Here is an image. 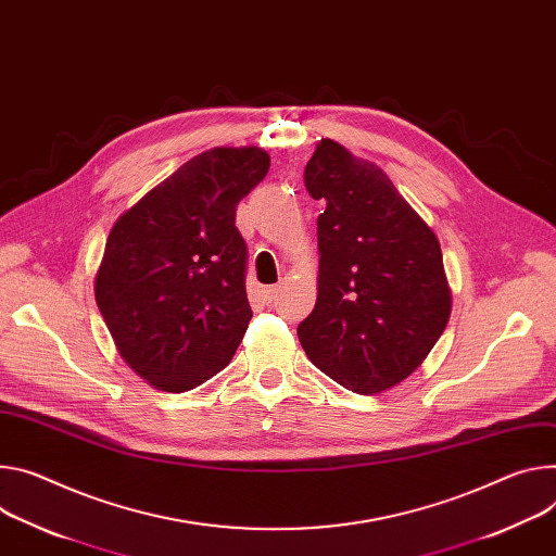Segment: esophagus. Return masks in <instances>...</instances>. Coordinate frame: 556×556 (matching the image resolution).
<instances>
[{
    "label": "esophagus",
    "mask_w": 556,
    "mask_h": 556,
    "mask_svg": "<svg viewBox=\"0 0 556 556\" xmlns=\"http://www.w3.org/2000/svg\"><path fill=\"white\" fill-rule=\"evenodd\" d=\"M279 290H281V286H266V288L262 290V296L268 301V304H273V301H275L277 294H279Z\"/></svg>",
    "instance_id": "1"
}]
</instances>
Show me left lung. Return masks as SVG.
<instances>
[{
  "mask_svg": "<svg viewBox=\"0 0 556 556\" xmlns=\"http://www.w3.org/2000/svg\"><path fill=\"white\" fill-rule=\"evenodd\" d=\"M304 179L326 211L317 219V304L299 324V341L343 388L383 392L424 364L447 326L439 239L377 164L332 139L317 143Z\"/></svg>",
  "mask_w": 556,
  "mask_h": 556,
  "instance_id": "left-lung-1",
  "label": "left lung"
}]
</instances>
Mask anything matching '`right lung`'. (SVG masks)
<instances>
[{"label":"right lung","instance_id":"right-lung-1","mask_svg":"<svg viewBox=\"0 0 556 556\" xmlns=\"http://www.w3.org/2000/svg\"><path fill=\"white\" fill-rule=\"evenodd\" d=\"M268 168L257 146L206 150L111 228L94 299L122 359L153 388L201 386L241 343L252 311L235 213Z\"/></svg>","mask_w":556,"mask_h":556}]
</instances>
